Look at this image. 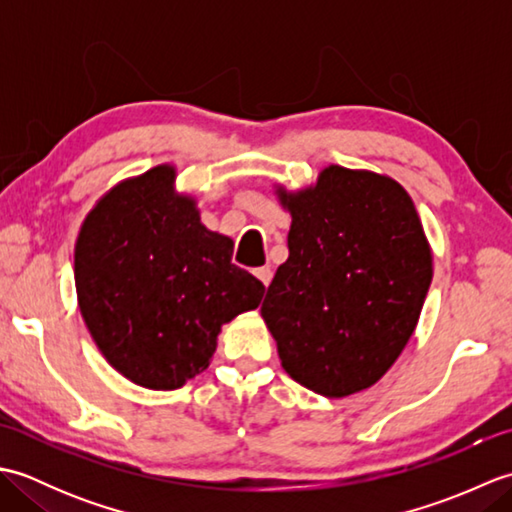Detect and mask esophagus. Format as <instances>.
<instances>
[{
	"instance_id": "1",
	"label": "esophagus",
	"mask_w": 512,
	"mask_h": 512,
	"mask_svg": "<svg viewBox=\"0 0 512 512\" xmlns=\"http://www.w3.org/2000/svg\"><path fill=\"white\" fill-rule=\"evenodd\" d=\"M255 277L262 281V284L268 288L270 281H273V270H270V266H262V268H255Z\"/></svg>"
}]
</instances>
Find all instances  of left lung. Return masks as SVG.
Masks as SVG:
<instances>
[{"mask_svg": "<svg viewBox=\"0 0 512 512\" xmlns=\"http://www.w3.org/2000/svg\"><path fill=\"white\" fill-rule=\"evenodd\" d=\"M275 193L292 217L290 255L262 317L281 367L325 398L358 394L405 350L431 286L416 206L394 178L339 165L306 189Z\"/></svg>", "mask_w": 512, "mask_h": 512, "instance_id": "obj_1", "label": "left lung"}]
</instances>
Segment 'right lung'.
Instances as JSON below:
<instances>
[{
    "label": "right lung",
    "mask_w": 512,
    "mask_h": 512,
    "mask_svg": "<svg viewBox=\"0 0 512 512\" xmlns=\"http://www.w3.org/2000/svg\"><path fill=\"white\" fill-rule=\"evenodd\" d=\"M176 167L118 182L85 215L74 246L81 317L105 361L169 391L209 367L222 325L255 310L264 284L237 268L233 239L200 222Z\"/></svg>",
    "instance_id": "right-lung-1"
}]
</instances>
